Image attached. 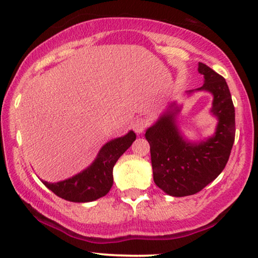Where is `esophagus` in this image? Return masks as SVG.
<instances>
[{"label":"esophagus","mask_w":258,"mask_h":258,"mask_svg":"<svg viewBox=\"0 0 258 258\" xmlns=\"http://www.w3.org/2000/svg\"><path fill=\"white\" fill-rule=\"evenodd\" d=\"M147 125H148L147 119H146V118H137L133 122L132 127L134 130V132L140 134V133L144 132L146 127H147Z\"/></svg>","instance_id":"obj_1"}]
</instances>
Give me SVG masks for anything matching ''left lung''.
<instances>
[{
	"mask_svg": "<svg viewBox=\"0 0 258 258\" xmlns=\"http://www.w3.org/2000/svg\"><path fill=\"white\" fill-rule=\"evenodd\" d=\"M204 84L195 90L213 96L211 113L218 119L213 136L190 141L178 127L180 105L174 102L146 131L151 146L154 182L172 197H184L203 190L218 177L229 159L235 139V109L226 80L205 63H198Z\"/></svg>",
	"mask_w": 258,
	"mask_h": 258,
	"instance_id": "left-lung-1",
	"label": "left lung"
}]
</instances>
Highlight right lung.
<instances>
[{
	"mask_svg": "<svg viewBox=\"0 0 258 258\" xmlns=\"http://www.w3.org/2000/svg\"><path fill=\"white\" fill-rule=\"evenodd\" d=\"M136 133L130 131L125 136L110 140L99 149L89 167L79 174L56 183L43 180L46 187L64 201L88 203L104 197L113 184V167L136 140Z\"/></svg>",
	"mask_w": 258,
	"mask_h": 258,
	"instance_id": "1",
	"label": "right lung"
}]
</instances>
